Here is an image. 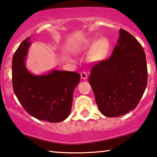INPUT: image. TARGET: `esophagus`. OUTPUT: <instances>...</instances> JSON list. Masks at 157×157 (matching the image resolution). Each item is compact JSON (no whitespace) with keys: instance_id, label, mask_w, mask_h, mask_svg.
<instances>
[{"instance_id":"esophagus-1","label":"esophagus","mask_w":157,"mask_h":157,"mask_svg":"<svg viewBox=\"0 0 157 157\" xmlns=\"http://www.w3.org/2000/svg\"><path fill=\"white\" fill-rule=\"evenodd\" d=\"M80 77H81L82 79H86L87 78V74L85 72H82L80 73Z\"/></svg>"}]
</instances>
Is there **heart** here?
I'll list each match as a JSON object with an SVG mask.
<instances>
[{
  "mask_svg": "<svg viewBox=\"0 0 157 157\" xmlns=\"http://www.w3.org/2000/svg\"><path fill=\"white\" fill-rule=\"evenodd\" d=\"M81 50H90V58L94 62L105 60L109 56L111 50V43L106 37H101L99 40L89 38L82 43L79 47Z\"/></svg>",
  "mask_w": 157,
  "mask_h": 157,
  "instance_id": "b5f03b06",
  "label": "heart"
}]
</instances>
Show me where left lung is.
Segmentation results:
<instances>
[{
  "label": "left lung",
  "instance_id": "1",
  "mask_svg": "<svg viewBox=\"0 0 157 157\" xmlns=\"http://www.w3.org/2000/svg\"><path fill=\"white\" fill-rule=\"evenodd\" d=\"M90 73L89 82L101 113L122 116L135 109L147 87L145 52L133 35L120 29L112 56L96 64Z\"/></svg>",
  "mask_w": 157,
  "mask_h": 157
}]
</instances>
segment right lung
Segmentation results:
<instances>
[{
  "instance_id": "add662e5",
  "label": "right lung",
  "mask_w": 157,
  "mask_h": 157,
  "mask_svg": "<svg viewBox=\"0 0 157 157\" xmlns=\"http://www.w3.org/2000/svg\"><path fill=\"white\" fill-rule=\"evenodd\" d=\"M30 37L22 42L13 57V91L28 114L39 120L56 123L70 115L73 92L80 79L78 72L52 70L34 75L27 69L25 61Z\"/></svg>"
}]
</instances>
